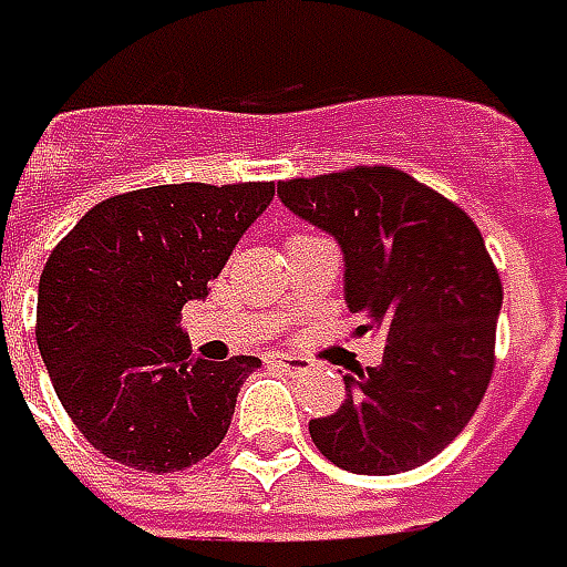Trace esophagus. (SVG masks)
I'll return each mask as SVG.
<instances>
[{
  "mask_svg": "<svg viewBox=\"0 0 567 567\" xmlns=\"http://www.w3.org/2000/svg\"><path fill=\"white\" fill-rule=\"evenodd\" d=\"M272 362H276V368H282V371H291V374H300V371H307L310 368V362L307 359H300V355H272Z\"/></svg>",
  "mask_w": 567,
  "mask_h": 567,
  "instance_id": "34e87169",
  "label": "esophagus"
}]
</instances>
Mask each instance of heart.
Segmentation results:
<instances>
[{
  "instance_id": "1",
  "label": "heart",
  "mask_w": 567,
  "mask_h": 567,
  "mask_svg": "<svg viewBox=\"0 0 567 567\" xmlns=\"http://www.w3.org/2000/svg\"><path fill=\"white\" fill-rule=\"evenodd\" d=\"M300 239H312V236H307V233H300V236H291V243H300Z\"/></svg>"
}]
</instances>
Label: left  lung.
I'll use <instances>...</instances> for the list:
<instances>
[{
    "label": "left lung",
    "instance_id": "left-lung-1",
    "mask_svg": "<svg viewBox=\"0 0 567 567\" xmlns=\"http://www.w3.org/2000/svg\"><path fill=\"white\" fill-rule=\"evenodd\" d=\"M279 199L338 239L359 331L386 338L383 362L347 374L343 405L310 421L340 470L395 476L451 445L494 371L504 285L473 217L386 165L295 177Z\"/></svg>",
    "mask_w": 567,
    "mask_h": 567
}]
</instances>
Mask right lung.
<instances>
[{
  "label": "right lung",
  "mask_w": 567,
  "mask_h": 567,
  "mask_svg": "<svg viewBox=\"0 0 567 567\" xmlns=\"http://www.w3.org/2000/svg\"><path fill=\"white\" fill-rule=\"evenodd\" d=\"M276 184H165L97 202L39 279L35 343L79 433L144 473L187 470L224 442L255 355L189 359L187 300L208 295Z\"/></svg>",
  "instance_id": "obj_1"
}]
</instances>
